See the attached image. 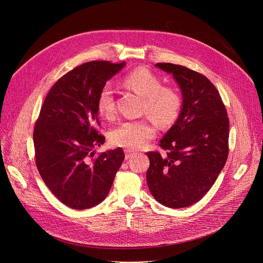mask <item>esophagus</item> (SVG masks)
Masks as SVG:
<instances>
[{
    "instance_id": "1",
    "label": "esophagus",
    "mask_w": 263,
    "mask_h": 263,
    "mask_svg": "<svg viewBox=\"0 0 263 263\" xmlns=\"http://www.w3.org/2000/svg\"><path fill=\"white\" fill-rule=\"evenodd\" d=\"M133 155H134V151L133 150H130V149L124 150V157H126V160L130 159Z\"/></svg>"
}]
</instances>
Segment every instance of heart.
<instances>
[{
	"instance_id": "b5f03b06",
	"label": "heart",
	"mask_w": 263,
	"mask_h": 263,
	"mask_svg": "<svg viewBox=\"0 0 263 263\" xmlns=\"http://www.w3.org/2000/svg\"><path fill=\"white\" fill-rule=\"evenodd\" d=\"M124 87L143 98V112L161 127L171 126L181 109V96L171 86H163L161 79L147 68H137L122 80ZM97 109L100 116L113 117L116 112L114 89L105 84L97 97ZM156 134L155 128L145 120L124 121L109 132V141L114 146L128 149L145 147Z\"/></svg>"
}]
</instances>
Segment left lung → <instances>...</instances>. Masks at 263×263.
<instances>
[{"mask_svg":"<svg viewBox=\"0 0 263 263\" xmlns=\"http://www.w3.org/2000/svg\"><path fill=\"white\" fill-rule=\"evenodd\" d=\"M156 67L173 74L182 93V106L160 142L168 153L147 154V184L163 205L185 208L206 194L226 164L229 119L208 78L181 65L159 63Z\"/></svg>","mask_w":263,"mask_h":263,"instance_id":"obj_1","label":"left lung"}]
</instances>
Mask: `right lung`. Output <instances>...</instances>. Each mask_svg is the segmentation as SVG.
<instances>
[{"instance_id":"add662e5","label":"right lung","mask_w":263,"mask_h":263,"mask_svg":"<svg viewBox=\"0 0 263 263\" xmlns=\"http://www.w3.org/2000/svg\"><path fill=\"white\" fill-rule=\"evenodd\" d=\"M124 65L95 61L69 71L48 92L35 123L38 172L53 195L72 209L103 201L124 159L121 148L92 158V149L105 141L97 131V97Z\"/></svg>"}]
</instances>
